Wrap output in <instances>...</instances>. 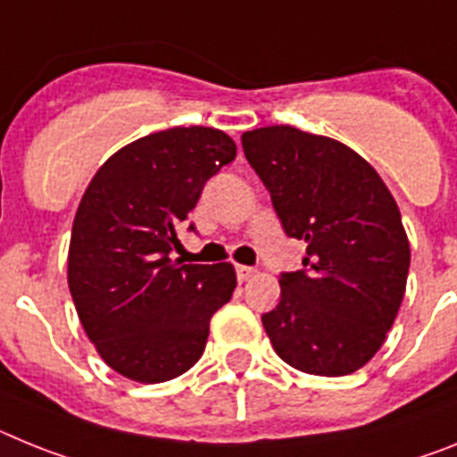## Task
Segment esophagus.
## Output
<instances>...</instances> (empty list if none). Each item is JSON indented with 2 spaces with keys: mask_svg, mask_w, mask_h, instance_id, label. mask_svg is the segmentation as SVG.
I'll list each match as a JSON object with an SVG mask.
<instances>
[{
  "mask_svg": "<svg viewBox=\"0 0 457 457\" xmlns=\"http://www.w3.org/2000/svg\"><path fill=\"white\" fill-rule=\"evenodd\" d=\"M234 271H237V278H239V283H245L248 278H253L255 269H253V267H244V264H237V267H234Z\"/></svg>",
  "mask_w": 457,
  "mask_h": 457,
  "instance_id": "1",
  "label": "esophagus"
}]
</instances>
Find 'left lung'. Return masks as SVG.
Returning a JSON list of instances; mask_svg holds the SVG:
<instances>
[{
    "label": "left lung",
    "mask_w": 457,
    "mask_h": 457,
    "mask_svg": "<svg viewBox=\"0 0 457 457\" xmlns=\"http://www.w3.org/2000/svg\"><path fill=\"white\" fill-rule=\"evenodd\" d=\"M285 234L305 244L303 269L280 273L262 315L276 354L308 375L340 377L377 354L410 273V241L382 177L343 142L292 126L241 135Z\"/></svg>",
    "instance_id": "obj_1"
}]
</instances>
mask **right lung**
<instances>
[{
	"label": "right lung",
	"instance_id": "obj_1",
	"mask_svg": "<svg viewBox=\"0 0 457 457\" xmlns=\"http://www.w3.org/2000/svg\"><path fill=\"white\" fill-rule=\"evenodd\" d=\"M234 156L223 130L177 126L119 149L87 186L71 232L69 289L87 336L119 375L168 382L204 352L237 273L228 262L184 264L170 253L177 225Z\"/></svg>",
	"mask_w": 457,
	"mask_h": 457
}]
</instances>
